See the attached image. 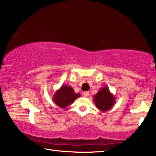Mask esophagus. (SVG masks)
Here are the masks:
<instances>
[{
	"label": "esophagus",
	"mask_w": 156,
	"mask_h": 156,
	"mask_svg": "<svg viewBox=\"0 0 156 156\" xmlns=\"http://www.w3.org/2000/svg\"><path fill=\"white\" fill-rule=\"evenodd\" d=\"M83 95H84V96H85V97H87V96H89V91H84V93H83Z\"/></svg>",
	"instance_id": "esophagus-1"
}]
</instances>
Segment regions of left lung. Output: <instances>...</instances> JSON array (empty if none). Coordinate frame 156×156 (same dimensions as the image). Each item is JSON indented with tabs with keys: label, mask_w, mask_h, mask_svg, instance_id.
Returning a JSON list of instances; mask_svg holds the SVG:
<instances>
[{
	"label": "left lung",
	"mask_w": 156,
	"mask_h": 156,
	"mask_svg": "<svg viewBox=\"0 0 156 156\" xmlns=\"http://www.w3.org/2000/svg\"><path fill=\"white\" fill-rule=\"evenodd\" d=\"M94 102L96 107L102 112L109 110L115 104V98L112 93H111L107 86L100 88V91L94 96Z\"/></svg>",
	"instance_id": "left-lung-1"
}]
</instances>
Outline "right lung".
Masks as SVG:
<instances>
[{"mask_svg":"<svg viewBox=\"0 0 156 156\" xmlns=\"http://www.w3.org/2000/svg\"><path fill=\"white\" fill-rule=\"evenodd\" d=\"M79 97H80V94L75 93L72 87L62 85L59 89L55 92L52 100L58 106L62 109H65Z\"/></svg>","mask_w":156,"mask_h":156,"instance_id":"1","label":"right lung"}]
</instances>
